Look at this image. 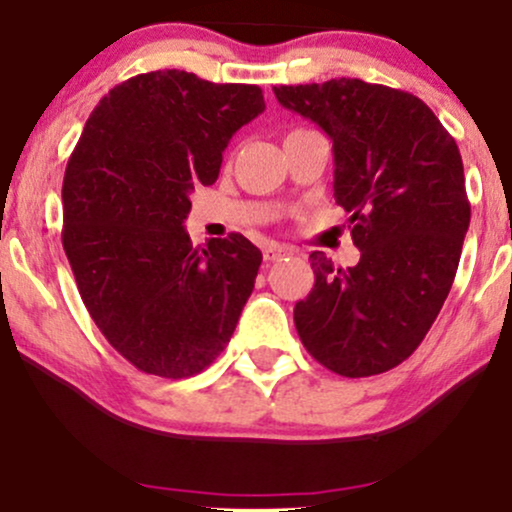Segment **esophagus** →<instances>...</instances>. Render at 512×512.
I'll return each mask as SVG.
<instances>
[{
  "label": "esophagus",
  "mask_w": 512,
  "mask_h": 512,
  "mask_svg": "<svg viewBox=\"0 0 512 512\" xmlns=\"http://www.w3.org/2000/svg\"><path fill=\"white\" fill-rule=\"evenodd\" d=\"M288 255V248H283V245L278 243H269L267 248H264V260L267 262H274V260H281V257Z\"/></svg>",
  "instance_id": "34e87169"
}]
</instances>
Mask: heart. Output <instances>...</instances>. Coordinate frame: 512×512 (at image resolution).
Instances as JSON below:
<instances>
[{"label":"heart","instance_id":"b5f03b06","mask_svg":"<svg viewBox=\"0 0 512 512\" xmlns=\"http://www.w3.org/2000/svg\"><path fill=\"white\" fill-rule=\"evenodd\" d=\"M293 132H300V129H293ZM293 132H290V134H293Z\"/></svg>","mask_w":512,"mask_h":512}]
</instances>
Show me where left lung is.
Wrapping results in <instances>:
<instances>
[{
	"label": "left lung",
	"instance_id": "left-lung-1",
	"mask_svg": "<svg viewBox=\"0 0 512 512\" xmlns=\"http://www.w3.org/2000/svg\"><path fill=\"white\" fill-rule=\"evenodd\" d=\"M274 94L331 137L335 200L361 252L347 269L309 255L297 335L345 378L390 371L428 335L461 260L470 203L456 141L418 96L385 84L340 77Z\"/></svg>",
	"mask_w": 512,
	"mask_h": 512
}]
</instances>
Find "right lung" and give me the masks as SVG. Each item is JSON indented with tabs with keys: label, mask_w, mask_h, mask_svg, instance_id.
<instances>
[{
	"label": "right lung",
	"mask_w": 512,
	"mask_h": 512,
	"mask_svg": "<svg viewBox=\"0 0 512 512\" xmlns=\"http://www.w3.org/2000/svg\"><path fill=\"white\" fill-rule=\"evenodd\" d=\"M262 111L257 84L155 70L113 87L84 125L63 177V250L89 316L139 371L189 378L236 331L262 252L241 234L196 248L184 219Z\"/></svg>",
	"instance_id": "add662e5"
}]
</instances>
